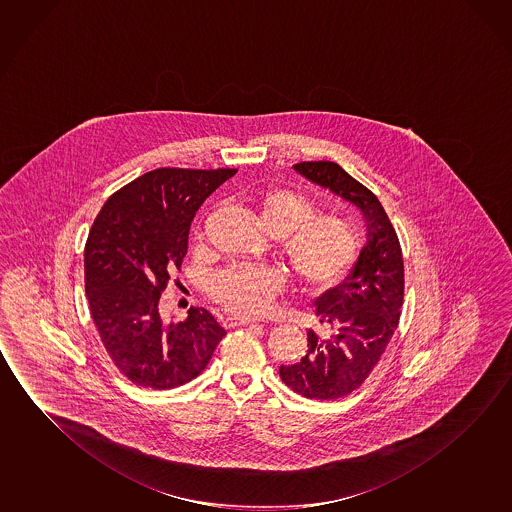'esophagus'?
Masks as SVG:
<instances>
[{"label": "esophagus", "instance_id": "1", "mask_svg": "<svg viewBox=\"0 0 512 512\" xmlns=\"http://www.w3.org/2000/svg\"><path fill=\"white\" fill-rule=\"evenodd\" d=\"M255 321L248 319V317H237V315H227L223 317V326L225 328H236V326H246V324H252Z\"/></svg>", "mask_w": 512, "mask_h": 512}]
</instances>
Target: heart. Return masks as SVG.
<instances>
[{"instance_id": "obj_1", "label": "heart", "mask_w": 512, "mask_h": 512, "mask_svg": "<svg viewBox=\"0 0 512 512\" xmlns=\"http://www.w3.org/2000/svg\"><path fill=\"white\" fill-rule=\"evenodd\" d=\"M248 202L260 227L278 239L280 255L301 287L324 291L351 268L358 253L354 228L337 216H315V204L307 195L268 188ZM284 282V275L275 268L234 266L214 276L209 292L228 312L257 315L282 291Z\"/></svg>"}]
</instances>
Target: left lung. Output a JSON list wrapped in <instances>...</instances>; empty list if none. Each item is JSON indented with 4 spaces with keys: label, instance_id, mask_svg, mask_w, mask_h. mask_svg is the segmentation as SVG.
<instances>
[{
    "label": "left lung",
    "instance_id": "left-lung-1",
    "mask_svg": "<svg viewBox=\"0 0 512 512\" xmlns=\"http://www.w3.org/2000/svg\"><path fill=\"white\" fill-rule=\"evenodd\" d=\"M362 213L367 228L351 275L315 301L317 330H308L307 353L280 365V378L308 399H339L367 379L385 353L401 317L404 262L401 244L378 197L331 161L292 166Z\"/></svg>",
    "mask_w": 512,
    "mask_h": 512
}]
</instances>
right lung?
Here are the masks:
<instances>
[{"label":"right lung","mask_w":512,"mask_h":512,"mask_svg":"<svg viewBox=\"0 0 512 512\" xmlns=\"http://www.w3.org/2000/svg\"><path fill=\"white\" fill-rule=\"evenodd\" d=\"M237 170L158 168L113 193L85 246V289L95 328L134 385L168 390L205 369L227 331L205 308L172 323L159 298L188 252L191 221Z\"/></svg>","instance_id":"right-lung-1"}]
</instances>
